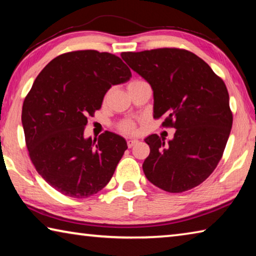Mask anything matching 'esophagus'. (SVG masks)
I'll return each instance as SVG.
<instances>
[{
	"mask_svg": "<svg viewBox=\"0 0 256 256\" xmlns=\"http://www.w3.org/2000/svg\"><path fill=\"white\" fill-rule=\"evenodd\" d=\"M138 140H136V138H130V140H128V148H132V146H134V144H138Z\"/></svg>",
	"mask_w": 256,
	"mask_h": 256,
	"instance_id": "obj_1",
	"label": "esophagus"
}]
</instances>
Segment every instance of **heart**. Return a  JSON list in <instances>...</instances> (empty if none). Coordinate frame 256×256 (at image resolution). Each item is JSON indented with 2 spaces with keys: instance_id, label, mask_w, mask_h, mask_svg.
Masks as SVG:
<instances>
[{
  "instance_id": "obj_1",
  "label": "heart",
  "mask_w": 256,
  "mask_h": 256,
  "mask_svg": "<svg viewBox=\"0 0 256 256\" xmlns=\"http://www.w3.org/2000/svg\"><path fill=\"white\" fill-rule=\"evenodd\" d=\"M120 130L124 133H133L136 131V124L132 120H124L120 124Z\"/></svg>"
}]
</instances>
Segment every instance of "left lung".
I'll list each match as a JSON object with an SVG mask.
<instances>
[{"label": "left lung", "mask_w": 256, "mask_h": 256, "mask_svg": "<svg viewBox=\"0 0 256 256\" xmlns=\"http://www.w3.org/2000/svg\"><path fill=\"white\" fill-rule=\"evenodd\" d=\"M151 86L154 118L172 126L174 138L151 134L142 168L149 182L180 193L206 180L222 159L232 125L226 84L202 58L188 50L159 48L120 54Z\"/></svg>", "instance_id": "obj_1"}]
</instances>
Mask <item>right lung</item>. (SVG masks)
Instances as JSON below:
<instances>
[{
  "mask_svg": "<svg viewBox=\"0 0 256 256\" xmlns=\"http://www.w3.org/2000/svg\"><path fill=\"white\" fill-rule=\"evenodd\" d=\"M131 76L118 56L76 50L52 60L36 78L21 115L26 144L38 174L60 193L88 198L110 180L126 141L108 131L86 138V115Z\"/></svg>",
  "mask_w": 256,
  "mask_h": 256,
  "instance_id": "obj_1",
  "label": "right lung"
}]
</instances>
